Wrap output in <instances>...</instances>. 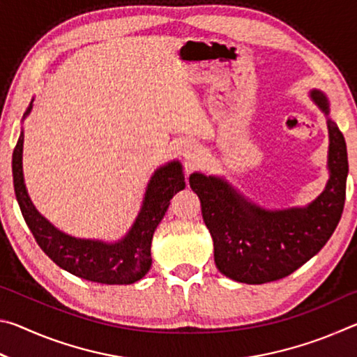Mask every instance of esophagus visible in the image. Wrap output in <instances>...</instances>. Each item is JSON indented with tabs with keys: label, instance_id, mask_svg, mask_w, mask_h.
I'll list each match as a JSON object with an SVG mask.
<instances>
[{
	"label": "esophagus",
	"instance_id": "34e87169",
	"mask_svg": "<svg viewBox=\"0 0 357 357\" xmlns=\"http://www.w3.org/2000/svg\"><path fill=\"white\" fill-rule=\"evenodd\" d=\"M179 153H181V155H183L187 162H189V165H192L193 160H195V157H197L198 148H197V144L193 143V142H184L183 144H181Z\"/></svg>",
	"mask_w": 357,
	"mask_h": 357
}]
</instances>
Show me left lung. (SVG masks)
<instances>
[{"mask_svg":"<svg viewBox=\"0 0 357 357\" xmlns=\"http://www.w3.org/2000/svg\"><path fill=\"white\" fill-rule=\"evenodd\" d=\"M310 98L329 116V100L319 89ZM329 181L304 208L268 211L250 203L231 184L203 173L189 183L202 203L203 220L214 241L217 269L229 279L259 285L294 273L323 249L343 213L348 176L347 143L328 118Z\"/></svg>","mask_w":357,"mask_h":357,"instance_id":"left-lung-1","label":"left lung"}]
</instances>
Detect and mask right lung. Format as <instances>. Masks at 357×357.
Instances as JSON below:
<instances>
[{
	"instance_id": "right-lung-1",
	"label": "right lung",
	"mask_w": 357,
	"mask_h": 357,
	"mask_svg": "<svg viewBox=\"0 0 357 357\" xmlns=\"http://www.w3.org/2000/svg\"><path fill=\"white\" fill-rule=\"evenodd\" d=\"M33 108V100L26 108L25 119ZM23 130L12 154V176L15 197L19 202L28 228L36 243L52 261L84 280L107 285H129L146 275L151 268V241L165 215L173 195L185 187L183 167L178 160L160 167L149 179L144 200L134 225L118 243L108 244L102 241L77 239L59 231L42 217L28 197L23 181Z\"/></svg>"
}]
</instances>
